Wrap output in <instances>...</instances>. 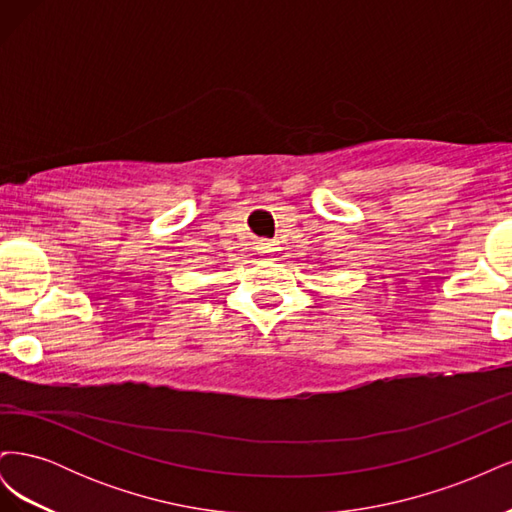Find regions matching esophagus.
Segmentation results:
<instances>
[{
    "mask_svg": "<svg viewBox=\"0 0 512 512\" xmlns=\"http://www.w3.org/2000/svg\"><path fill=\"white\" fill-rule=\"evenodd\" d=\"M256 252L262 254V256H271L275 252V243L273 241H267V239H260L256 243Z\"/></svg>",
    "mask_w": 512,
    "mask_h": 512,
    "instance_id": "obj_1",
    "label": "esophagus"
}]
</instances>
